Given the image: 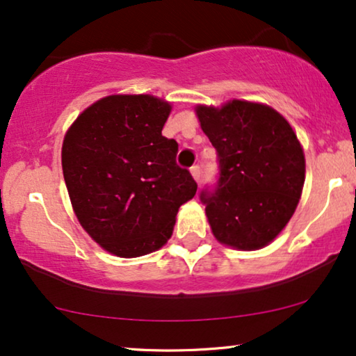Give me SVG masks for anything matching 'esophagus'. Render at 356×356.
<instances>
[{
    "mask_svg": "<svg viewBox=\"0 0 356 356\" xmlns=\"http://www.w3.org/2000/svg\"><path fill=\"white\" fill-rule=\"evenodd\" d=\"M189 172H191V177H193L194 181L199 183V179H201V168H199L197 165H194V167H191V170H189Z\"/></svg>",
    "mask_w": 356,
    "mask_h": 356,
    "instance_id": "34e87169",
    "label": "esophagus"
}]
</instances>
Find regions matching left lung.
I'll use <instances>...</instances> for the list:
<instances>
[{"label": "left lung", "mask_w": 356, "mask_h": 356, "mask_svg": "<svg viewBox=\"0 0 356 356\" xmlns=\"http://www.w3.org/2000/svg\"><path fill=\"white\" fill-rule=\"evenodd\" d=\"M201 129L218 154L217 191L201 194L212 235L222 245L256 251L290 222L303 193V145L285 116L266 104L227 100L196 105Z\"/></svg>", "instance_id": "obj_1"}]
</instances>
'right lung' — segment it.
Returning a JSON list of instances; mask_svg holds the SVG:
<instances>
[{
    "label": "right lung",
    "instance_id": "right-lung-1",
    "mask_svg": "<svg viewBox=\"0 0 356 356\" xmlns=\"http://www.w3.org/2000/svg\"><path fill=\"white\" fill-rule=\"evenodd\" d=\"M172 104L149 94L97 100L67 128L63 177L81 227L118 257H139L172 238L179 207L196 194L162 136Z\"/></svg>",
    "mask_w": 356,
    "mask_h": 356
}]
</instances>
